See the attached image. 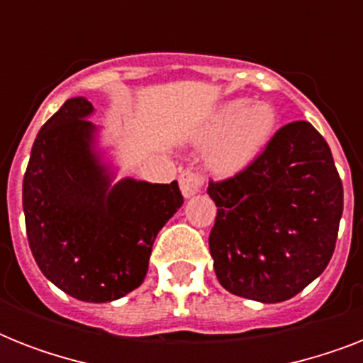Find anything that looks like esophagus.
I'll use <instances>...</instances> for the list:
<instances>
[{"mask_svg":"<svg viewBox=\"0 0 363 363\" xmlns=\"http://www.w3.org/2000/svg\"><path fill=\"white\" fill-rule=\"evenodd\" d=\"M179 186H181V192L184 198H192L198 192H201V188H203V177L192 169H184L179 175Z\"/></svg>","mask_w":363,"mask_h":363,"instance_id":"34e87169","label":"esophagus"}]
</instances>
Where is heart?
I'll return each mask as SVG.
<instances>
[{
    "instance_id": "obj_1",
    "label": "heart",
    "mask_w": 363,
    "mask_h": 363,
    "mask_svg": "<svg viewBox=\"0 0 363 363\" xmlns=\"http://www.w3.org/2000/svg\"><path fill=\"white\" fill-rule=\"evenodd\" d=\"M277 130L271 104L232 99L220 105L199 131V145H210L207 164L216 175H235L258 158Z\"/></svg>"
}]
</instances>
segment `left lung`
Masks as SVG:
<instances>
[{
    "mask_svg": "<svg viewBox=\"0 0 363 363\" xmlns=\"http://www.w3.org/2000/svg\"><path fill=\"white\" fill-rule=\"evenodd\" d=\"M216 203L209 248L216 279L241 298L279 303L332 259L343 184L326 139L305 121L282 125L252 164L209 181Z\"/></svg>",
    "mask_w": 363,
    "mask_h": 363,
    "instance_id": "8db88e82",
    "label": "left lung"
}]
</instances>
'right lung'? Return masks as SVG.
I'll list each match as a JSON object with an SVG mask.
<instances>
[{"label": "right lung", "mask_w": 363, "mask_h": 363, "mask_svg": "<svg viewBox=\"0 0 363 363\" xmlns=\"http://www.w3.org/2000/svg\"><path fill=\"white\" fill-rule=\"evenodd\" d=\"M92 104L67 99L31 147L22 207L31 254L71 298L105 303L141 286L154 239L181 209L177 181L152 184L115 171L96 150Z\"/></svg>", "instance_id": "right-lung-1"}]
</instances>
